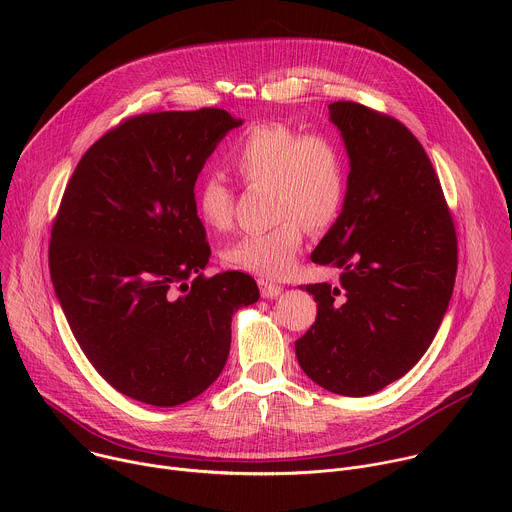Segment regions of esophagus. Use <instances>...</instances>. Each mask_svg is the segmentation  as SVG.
I'll use <instances>...</instances> for the list:
<instances>
[{
	"label": "esophagus",
	"mask_w": 512,
	"mask_h": 512,
	"mask_svg": "<svg viewBox=\"0 0 512 512\" xmlns=\"http://www.w3.org/2000/svg\"><path fill=\"white\" fill-rule=\"evenodd\" d=\"M259 283V289H261V296L265 298V300H273V298H277L281 291H283V287L279 285V283H273V281H269V279H259L257 281Z\"/></svg>",
	"instance_id": "obj_1"
}]
</instances>
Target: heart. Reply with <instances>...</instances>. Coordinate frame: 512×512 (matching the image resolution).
I'll use <instances>...</instances> for the list:
<instances>
[{"mask_svg":"<svg viewBox=\"0 0 512 512\" xmlns=\"http://www.w3.org/2000/svg\"><path fill=\"white\" fill-rule=\"evenodd\" d=\"M229 164L247 186H269L271 216L279 221L259 233L237 239L225 261L241 271L281 277L296 265L306 227L328 229L346 198V162L338 141L328 133H304L271 121L247 129L231 148ZM196 210L212 231L233 221V190L208 172L196 184Z\"/></svg>","mask_w":512,"mask_h":512,"instance_id":"obj_1","label":"heart"}]
</instances>
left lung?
Segmentation results:
<instances>
[{
	"instance_id": "1",
	"label": "left lung",
	"mask_w": 512,
	"mask_h": 512,
	"mask_svg": "<svg viewBox=\"0 0 512 512\" xmlns=\"http://www.w3.org/2000/svg\"><path fill=\"white\" fill-rule=\"evenodd\" d=\"M328 109L350 172L342 212L312 261L338 267L340 285H306L318 316L296 356L326 391L367 397L409 373L435 338L454 291L458 239L417 137L352 101Z\"/></svg>"
}]
</instances>
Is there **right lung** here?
<instances>
[{"mask_svg": "<svg viewBox=\"0 0 512 512\" xmlns=\"http://www.w3.org/2000/svg\"><path fill=\"white\" fill-rule=\"evenodd\" d=\"M243 119L225 109L145 113L95 141L66 184L48 251L60 308L119 393L176 407L223 373L251 275L204 277L210 247L194 184Z\"/></svg>", "mask_w": 512, "mask_h": 512, "instance_id": "add662e5", "label": "right lung"}]
</instances>
